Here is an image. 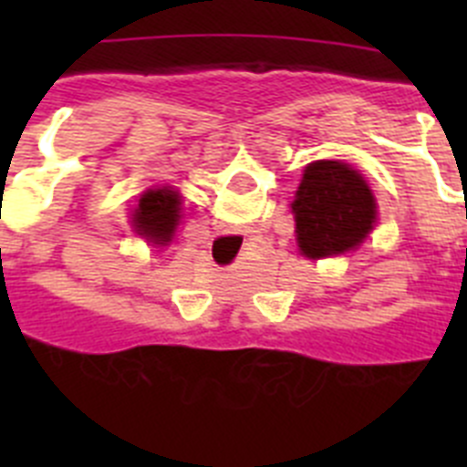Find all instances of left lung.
Instances as JSON below:
<instances>
[{
    "mask_svg": "<svg viewBox=\"0 0 467 467\" xmlns=\"http://www.w3.org/2000/svg\"><path fill=\"white\" fill-rule=\"evenodd\" d=\"M296 243L304 257L356 250L377 224V198L358 171L341 161L308 163L292 201Z\"/></svg>",
    "mask_w": 467,
    "mask_h": 467,
    "instance_id": "left-lung-1",
    "label": "left lung"
}]
</instances>
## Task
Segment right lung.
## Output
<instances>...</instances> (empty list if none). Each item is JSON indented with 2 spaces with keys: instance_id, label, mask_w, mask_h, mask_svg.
<instances>
[{
  "instance_id": "add662e5",
  "label": "right lung",
  "mask_w": 467,
  "mask_h": 467,
  "mask_svg": "<svg viewBox=\"0 0 467 467\" xmlns=\"http://www.w3.org/2000/svg\"><path fill=\"white\" fill-rule=\"evenodd\" d=\"M180 210H182V196L175 189H150L140 196L130 220L140 236L154 245H168L180 224Z\"/></svg>"
}]
</instances>
